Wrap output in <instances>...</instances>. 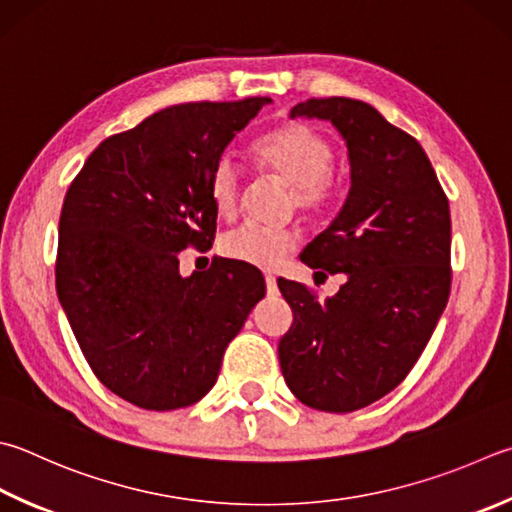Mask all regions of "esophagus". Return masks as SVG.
Returning <instances> with one entry per match:
<instances>
[{
	"label": "esophagus",
	"mask_w": 512,
	"mask_h": 512,
	"mask_svg": "<svg viewBox=\"0 0 512 512\" xmlns=\"http://www.w3.org/2000/svg\"><path fill=\"white\" fill-rule=\"evenodd\" d=\"M265 285H267V294L269 296H276L278 294V287H276V278L272 274L265 276Z\"/></svg>",
	"instance_id": "1"
}]
</instances>
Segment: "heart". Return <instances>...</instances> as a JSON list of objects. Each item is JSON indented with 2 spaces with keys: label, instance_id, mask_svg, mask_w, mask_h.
Returning a JSON list of instances; mask_svg holds the SVG:
<instances>
[{
  "label": "heart",
  "instance_id": "heart-1",
  "mask_svg": "<svg viewBox=\"0 0 512 512\" xmlns=\"http://www.w3.org/2000/svg\"><path fill=\"white\" fill-rule=\"evenodd\" d=\"M254 156L260 167L292 187V205L305 214H325L341 196V180L332 171V142L310 124L292 122L265 133L254 144ZM209 198L223 216L238 207L240 171L227 156L211 169ZM296 247V231L254 223L240 225L223 238L227 258L263 269L278 267Z\"/></svg>",
  "mask_w": 512,
  "mask_h": 512
}]
</instances>
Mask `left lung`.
I'll return each instance as SVG.
<instances>
[{"label": "left lung", "instance_id": "8db88e82", "mask_svg": "<svg viewBox=\"0 0 512 512\" xmlns=\"http://www.w3.org/2000/svg\"><path fill=\"white\" fill-rule=\"evenodd\" d=\"M292 118L330 120L350 156L339 216L303 249L312 269L345 274L318 301L278 281L294 323L278 343L287 388L314 410L354 412L406 379L450 296V207L421 144L374 106L312 98Z\"/></svg>", "mask_w": 512, "mask_h": 512}]
</instances>
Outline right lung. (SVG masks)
<instances>
[{
	"mask_svg": "<svg viewBox=\"0 0 512 512\" xmlns=\"http://www.w3.org/2000/svg\"><path fill=\"white\" fill-rule=\"evenodd\" d=\"M269 98L187 102L106 138L66 191L55 287L93 374L144 410H178L214 388L229 341L265 296L238 260L180 276L211 245L209 176Z\"/></svg>",
	"mask_w": 512,
	"mask_h": 512,
	"instance_id": "obj_1",
	"label": "right lung"
}]
</instances>
